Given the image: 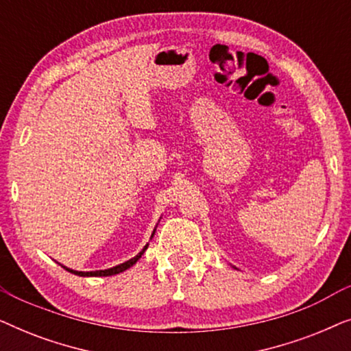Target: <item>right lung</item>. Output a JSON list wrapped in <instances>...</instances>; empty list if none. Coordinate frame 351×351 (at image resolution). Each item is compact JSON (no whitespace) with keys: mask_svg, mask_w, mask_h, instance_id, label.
Instances as JSON below:
<instances>
[{"mask_svg":"<svg viewBox=\"0 0 351 351\" xmlns=\"http://www.w3.org/2000/svg\"><path fill=\"white\" fill-rule=\"evenodd\" d=\"M147 246H148V244H147ZM147 246L143 247L142 251L138 252L136 257H132L131 261H128V262H124V263H119V265L113 267V268H108V270H99V271H75V270H70V268H65V270H69L70 273H75V275H78V276H112V275H117V273H121V271H124V270H128L129 267H132L134 263H136V262L138 261V258L142 257V254L145 252Z\"/></svg>","mask_w":351,"mask_h":351,"instance_id":"right-lung-1","label":"right lung"}]
</instances>
